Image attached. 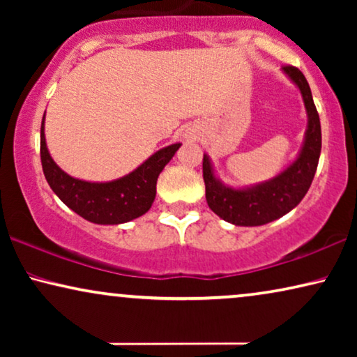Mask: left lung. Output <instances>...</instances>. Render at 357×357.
I'll return each instance as SVG.
<instances>
[{
	"label": "left lung",
	"mask_w": 357,
	"mask_h": 357,
	"mask_svg": "<svg viewBox=\"0 0 357 357\" xmlns=\"http://www.w3.org/2000/svg\"><path fill=\"white\" fill-rule=\"evenodd\" d=\"M282 73L299 89L307 114L304 141L296 159L270 180L245 187H231L218 177L209 155H203V178L208 206L234 226H263L292 211L309 192L319 165L321 128L309 82L294 66H284Z\"/></svg>",
	"instance_id": "obj_1"
}]
</instances>
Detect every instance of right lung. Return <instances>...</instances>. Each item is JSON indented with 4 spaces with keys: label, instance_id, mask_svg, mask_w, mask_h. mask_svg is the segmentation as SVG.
Segmentation results:
<instances>
[{
    "label": "right lung",
    "instance_id": "1",
    "mask_svg": "<svg viewBox=\"0 0 357 357\" xmlns=\"http://www.w3.org/2000/svg\"><path fill=\"white\" fill-rule=\"evenodd\" d=\"M180 143L155 151L143 164L110 182H89L71 177L52 159L45 139V114L40 126V159L48 185L58 198L86 221L104 226L130 222L153 206L159 174L170 162Z\"/></svg>",
    "mask_w": 357,
    "mask_h": 357
}]
</instances>
